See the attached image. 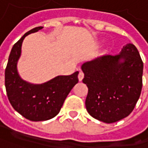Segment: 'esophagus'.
Masks as SVG:
<instances>
[{"instance_id": "esophagus-1", "label": "esophagus", "mask_w": 148, "mask_h": 148, "mask_svg": "<svg viewBox=\"0 0 148 148\" xmlns=\"http://www.w3.org/2000/svg\"><path fill=\"white\" fill-rule=\"evenodd\" d=\"M83 78H84V73H83L82 71H80L79 72V75H78V80H79V82H82Z\"/></svg>"}]
</instances>
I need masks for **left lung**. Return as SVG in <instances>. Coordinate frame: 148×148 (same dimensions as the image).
<instances>
[{
	"label": "left lung",
	"instance_id": "8db88e82",
	"mask_svg": "<svg viewBox=\"0 0 148 148\" xmlns=\"http://www.w3.org/2000/svg\"><path fill=\"white\" fill-rule=\"evenodd\" d=\"M83 83L88 87L86 107L95 119L111 123L128 116L139 99L143 62L133 43L117 55H104L84 62Z\"/></svg>",
	"mask_w": 148,
	"mask_h": 148
}]
</instances>
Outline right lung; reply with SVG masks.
<instances>
[{"mask_svg":"<svg viewBox=\"0 0 148 148\" xmlns=\"http://www.w3.org/2000/svg\"><path fill=\"white\" fill-rule=\"evenodd\" d=\"M42 29V26L32 29L14 43L5 71V86L10 103L22 116L31 121H44L56 116L67 95L78 82L79 71L70 76H58L42 84H32L20 77L17 63L23 40Z\"/></svg>","mask_w":148,"mask_h":148,"instance_id":"add662e5","label":"right lung"}]
</instances>
